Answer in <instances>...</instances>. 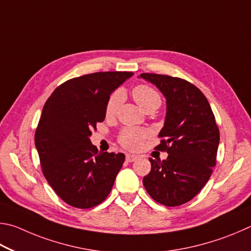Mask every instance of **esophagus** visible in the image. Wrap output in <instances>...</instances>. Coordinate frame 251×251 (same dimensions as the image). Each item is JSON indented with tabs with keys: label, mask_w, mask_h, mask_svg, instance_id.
<instances>
[{
	"label": "esophagus",
	"mask_w": 251,
	"mask_h": 251,
	"mask_svg": "<svg viewBox=\"0 0 251 251\" xmlns=\"http://www.w3.org/2000/svg\"><path fill=\"white\" fill-rule=\"evenodd\" d=\"M137 159H138V156L134 154H126V162H134Z\"/></svg>",
	"instance_id": "1"
}]
</instances>
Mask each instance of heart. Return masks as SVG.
<instances>
[{
    "instance_id": "obj_1",
    "label": "heart",
    "mask_w": 251,
    "mask_h": 251,
    "mask_svg": "<svg viewBox=\"0 0 251 251\" xmlns=\"http://www.w3.org/2000/svg\"><path fill=\"white\" fill-rule=\"evenodd\" d=\"M132 96L137 103L141 107L144 111L151 107H159L161 103V97L155 89L148 85H139L133 88ZM123 100L122 91L117 90L109 97L105 104V114L107 116H113L117 112L118 108ZM148 138V132L144 130L126 128L122 131L120 135V143L123 147L130 150H138L142 147L144 140Z\"/></svg>"
}]
</instances>
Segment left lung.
<instances>
[{
  "label": "left lung",
  "mask_w": 251,
  "mask_h": 251,
  "mask_svg": "<svg viewBox=\"0 0 251 251\" xmlns=\"http://www.w3.org/2000/svg\"><path fill=\"white\" fill-rule=\"evenodd\" d=\"M140 78L154 85L166 99L164 126L156 148L168 159L151 162L143 185L153 200L165 206L187 203L205 186L216 164L219 130L206 97L184 79L157 74Z\"/></svg>",
  "instance_id": "8db88e82"
}]
</instances>
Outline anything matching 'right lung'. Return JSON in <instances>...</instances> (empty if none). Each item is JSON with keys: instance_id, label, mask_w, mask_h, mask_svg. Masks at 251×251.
<instances>
[{"instance_id": "obj_1", "label": "right lung", "mask_w": 251, "mask_h": 251, "mask_svg": "<svg viewBox=\"0 0 251 251\" xmlns=\"http://www.w3.org/2000/svg\"><path fill=\"white\" fill-rule=\"evenodd\" d=\"M133 73L105 72L73 78L44 104L35 132L43 174L65 203L99 205L109 195L125 162L123 153H98L91 130L105 118L110 95Z\"/></svg>"}]
</instances>
